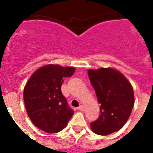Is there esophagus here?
I'll return each instance as SVG.
<instances>
[{"mask_svg":"<svg viewBox=\"0 0 153 153\" xmlns=\"http://www.w3.org/2000/svg\"><path fill=\"white\" fill-rule=\"evenodd\" d=\"M78 110H79L81 111H84V106H83V105H80V106L78 107Z\"/></svg>","mask_w":153,"mask_h":153,"instance_id":"1","label":"esophagus"}]
</instances>
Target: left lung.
Listing matches in <instances>:
<instances>
[{
	"label": "left lung",
	"instance_id": "1",
	"mask_svg": "<svg viewBox=\"0 0 153 153\" xmlns=\"http://www.w3.org/2000/svg\"><path fill=\"white\" fill-rule=\"evenodd\" d=\"M88 74L101 105V115L90 124L92 130L99 135L118 131L128 120L134 107L131 84L120 72L111 68L88 70Z\"/></svg>",
	"mask_w": 153,
	"mask_h": 153
}]
</instances>
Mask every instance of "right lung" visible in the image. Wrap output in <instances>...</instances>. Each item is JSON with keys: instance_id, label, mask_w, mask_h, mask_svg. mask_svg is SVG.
<instances>
[{"instance_id": "right-lung-1", "label": "right lung", "mask_w": 153, "mask_h": 153, "mask_svg": "<svg viewBox=\"0 0 153 153\" xmlns=\"http://www.w3.org/2000/svg\"><path fill=\"white\" fill-rule=\"evenodd\" d=\"M74 67L47 65L33 74L24 90L28 117L35 126L49 134L62 130L74 115L61 93L65 77L74 73Z\"/></svg>"}]
</instances>
